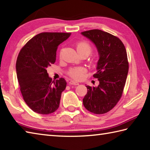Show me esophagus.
Masks as SVG:
<instances>
[{
	"label": "esophagus",
	"mask_w": 150,
	"mask_h": 150,
	"mask_svg": "<svg viewBox=\"0 0 150 150\" xmlns=\"http://www.w3.org/2000/svg\"><path fill=\"white\" fill-rule=\"evenodd\" d=\"M69 84H70V85H74V86H78L79 83L77 82V81L71 80V81H69Z\"/></svg>",
	"instance_id": "34e87169"
}]
</instances>
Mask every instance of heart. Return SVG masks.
<instances>
[{"mask_svg":"<svg viewBox=\"0 0 150 150\" xmlns=\"http://www.w3.org/2000/svg\"><path fill=\"white\" fill-rule=\"evenodd\" d=\"M76 50H77L79 54L81 56H88L93 51V47L87 41H80L76 44ZM95 62V58L91 59V63H93ZM87 69L83 67H73L68 70V74L72 78L76 80H80L82 77L83 74L86 72Z\"/></svg>","mask_w":150,"mask_h":150,"instance_id":"obj_1","label":"heart"}]
</instances>
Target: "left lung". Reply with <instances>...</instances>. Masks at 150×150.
Instances as JSON below:
<instances>
[{
	"instance_id": "1",
	"label": "left lung",
	"mask_w": 150,
	"mask_h": 150,
	"mask_svg": "<svg viewBox=\"0 0 150 150\" xmlns=\"http://www.w3.org/2000/svg\"><path fill=\"white\" fill-rule=\"evenodd\" d=\"M97 47L99 60L93 77L99 81L98 87L86 86L83 104L88 111L103 114L116 105L122 96L129 71L125 47L117 36L101 30L81 33Z\"/></svg>"
}]
</instances>
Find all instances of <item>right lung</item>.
Returning a JSON list of instances; mask_svg holds the SVG:
<instances>
[{"mask_svg": "<svg viewBox=\"0 0 150 150\" xmlns=\"http://www.w3.org/2000/svg\"><path fill=\"white\" fill-rule=\"evenodd\" d=\"M70 33H41L28 41L19 53L16 72L23 98L29 108L40 114L56 111L61 93L66 88L64 78L52 81L47 68L54 64L57 47Z\"/></svg>", "mask_w": 150, "mask_h": 150, "instance_id": "add662e5", "label": "right lung"}]
</instances>
